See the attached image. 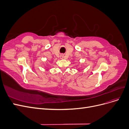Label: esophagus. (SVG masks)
I'll list each match as a JSON object with an SVG mask.
<instances>
[{
  "instance_id": "obj_1",
  "label": "esophagus",
  "mask_w": 129,
  "mask_h": 129,
  "mask_svg": "<svg viewBox=\"0 0 129 129\" xmlns=\"http://www.w3.org/2000/svg\"><path fill=\"white\" fill-rule=\"evenodd\" d=\"M60 57H61V58H63L64 56H63V55H61V56H60Z\"/></svg>"
}]
</instances>
